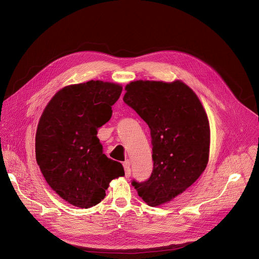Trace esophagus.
Instances as JSON below:
<instances>
[{
  "instance_id": "esophagus-1",
  "label": "esophagus",
  "mask_w": 259,
  "mask_h": 259,
  "mask_svg": "<svg viewBox=\"0 0 259 259\" xmlns=\"http://www.w3.org/2000/svg\"><path fill=\"white\" fill-rule=\"evenodd\" d=\"M122 166H124V169H125L126 179H129L130 175H131V169H130V162H129V160L124 161V164H122Z\"/></svg>"
}]
</instances>
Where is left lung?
Returning a JSON list of instances; mask_svg holds the SVG:
<instances>
[{
    "label": "left lung",
    "mask_w": 259,
    "mask_h": 259,
    "mask_svg": "<svg viewBox=\"0 0 259 259\" xmlns=\"http://www.w3.org/2000/svg\"><path fill=\"white\" fill-rule=\"evenodd\" d=\"M124 102L150 128L153 171L132 186L149 206L156 207L182 194L205 171L210 150V125L195 92L184 81L134 80Z\"/></svg>",
    "instance_id": "obj_1"
}]
</instances>
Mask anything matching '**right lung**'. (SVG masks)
Segmentation results:
<instances>
[{
	"instance_id": "right-lung-1",
	"label": "right lung",
	"mask_w": 259,
	"mask_h": 259,
	"mask_svg": "<svg viewBox=\"0 0 259 259\" xmlns=\"http://www.w3.org/2000/svg\"><path fill=\"white\" fill-rule=\"evenodd\" d=\"M121 90L119 84L93 79L66 86L38 120L35 157L40 172L53 191L77 208L98 205L110 182L125 175L120 162L103 153L97 137Z\"/></svg>"
}]
</instances>
